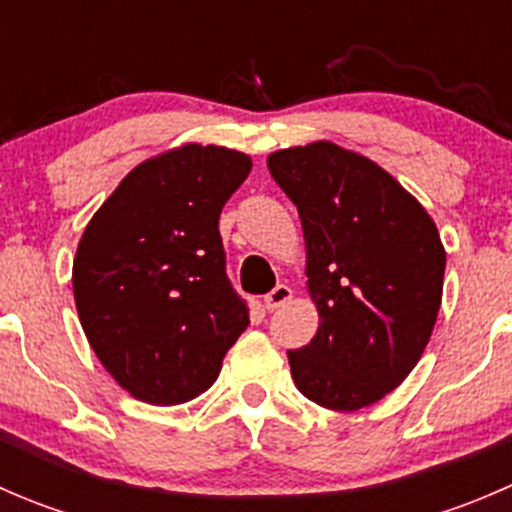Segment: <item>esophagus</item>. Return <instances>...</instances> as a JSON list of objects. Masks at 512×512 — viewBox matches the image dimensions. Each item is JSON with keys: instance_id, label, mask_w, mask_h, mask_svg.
Wrapping results in <instances>:
<instances>
[{"instance_id": "esophagus-1", "label": "esophagus", "mask_w": 512, "mask_h": 512, "mask_svg": "<svg viewBox=\"0 0 512 512\" xmlns=\"http://www.w3.org/2000/svg\"><path fill=\"white\" fill-rule=\"evenodd\" d=\"M289 299H292V287L277 285L270 294H265V309L267 312H275V309L285 307Z\"/></svg>"}]
</instances>
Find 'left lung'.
<instances>
[{
    "label": "left lung",
    "instance_id": "1",
    "mask_svg": "<svg viewBox=\"0 0 512 512\" xmlns=\"http://www.w3.org/2000/svg\"><path fill=\"white\" fill-rule=\"evenodd\" d=\"M267 168L297 205L319 312L312 342L287 352L294 384L332 411L376 404L431 339L446 270L436 225L374 160L329 141L272 153Z\"/></svg>",
    "mask_w": 512,
    "mask_h": 512
}]
</instances>
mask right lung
I'll use <instances>...</instances> for the list:
<instances>
[{
  "label": "right lung",
  "mask_w": 512,
  "mask_h": 512,
  "mask_svg": "<svg viewBox=\"0 0 512 512\" xmlns=\"http://www.w3.org/2000/svg\"><path fill=\"white\" fill-rule=\"evenodd\" d=\"M252 160L188 146L146 160L86 225L74 260L81 327L108 374L153 406L195 399L250 324L218 220Z\"/></svg>",
  "instance_id": "1"
}]
</instances>
